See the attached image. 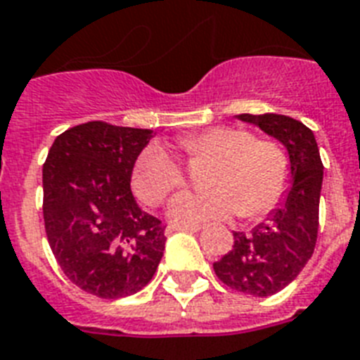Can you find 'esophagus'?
Instances as JSON below:
<instances>
[{
    "mask_svg": "<svg viewBox=\"0 0 360 360\" xmlns=\"http://www.w3.org/2000/svg\"><path fill=\"white\" fill-rule=\"evenodd\" d=\"M202 230V224H188V226H175V224H169L166 228V233H174V231H192V233H196V231Z\"/></svg>",
    "mask_w": 360,
    "mask_h": 360,
    "instance_id": "1",
    "label": "esophagus"
}]
</instances>
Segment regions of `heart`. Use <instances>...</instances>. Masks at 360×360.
<instances>
[{
  "mask_svg": "<svg viewBox=\"0 0 360 360\" xmlns=\"http://www.w3.org/2000/svg\"><path fill=\"white\" fill-rule=\"evenodd\" d=\"M191 158H214L209 191H183L169 202L168 217L177 224L224 220L239 211L259 217L276 205L290 185V158L280 143L254 138L240 127H213L179 141ZM183 164L168 147L151 141L132 168V188L147 205L162 203L183 185Z\"/></svg>",
  "mask_w": 360,
  "mask_h": 360,
  "instance_id": "heart-1",
  "label": "heart"
}]
</instances>
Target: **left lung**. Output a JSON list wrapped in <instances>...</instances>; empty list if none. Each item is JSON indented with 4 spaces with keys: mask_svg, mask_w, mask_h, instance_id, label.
<instances>
[{
    "mask_svg": "<svg viewBox=\"0 0 360 360\" xmlns=\"http://www.w3.org/2000/svg\"><path fill=\"white\" fill-rule=\"evenodd\" d=\"M284 143L290 155L291 188L267 220L248 233L233 231V248L213 263L217 276L231 290L269 297L284 290L312 257L318 239L319 192L323 162L314 132L301 121L278 114H240Z\"/></svg>",
    "mask_w": 360,
    "mask_h": 360,
    "instance_id": "obj_1",
    "label": "left lung"
}]
</instances>
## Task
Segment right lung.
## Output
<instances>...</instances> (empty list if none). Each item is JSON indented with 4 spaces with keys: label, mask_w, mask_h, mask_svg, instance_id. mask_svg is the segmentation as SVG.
<instances>
[{
    "label": "right lung",
    "mask_w": 360,
    "mask_h": 360,
    "mask_svg": "<svg viewBox=\"0 0 360 360\" xmlns=\"http://www.w3.org/2000/svg\"><path fill=\"white\" fill-rule=\"evenodd\" d=\"M151 138L149 129L89 121L59 134L42 166V214L56 262L101 299L146 288L164 254V224L130 191L136 158Z\"/></svg>",
    "instance_id": "obj_1"
}]
</instances>
